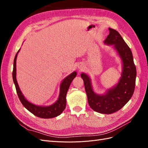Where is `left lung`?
I'll use <instances>...</instances> for the list:
<instances>
[{
  "label": "left lung",
  "instance_id": "left-lung-1",
  "mask_svg": "<svg viewBox=\"0 0 148 148\" xmlns=\"http://www.w3.org/2000/svg\"><path fill=\"white\" fill-rule=\"evenodd\" d=\"M109 34L104 42L112 44L123 62V72L119 83L105 95L94 92L88 76L82 73L88 101L91 108L97 112L110 114L115 112L127 104L132 97L135 88L136 70L130 49L116 30L109 28Z\"/></svg>",
  "mask_w": 148,
  "mask_h": 148
}]
</instances>
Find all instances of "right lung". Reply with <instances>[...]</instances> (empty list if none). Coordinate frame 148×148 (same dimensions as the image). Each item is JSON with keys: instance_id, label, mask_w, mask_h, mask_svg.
Instances as JSON below:
<instances>
[{"instance_id": "add662e5", "label": "right lung", "mask_w": 148, "mask_h": 148, "mask_svg": "<svg viewBox=\"0 0 148 148\" xmlns=\"http://www.w3.org/2000/svg\"><path fill=\"white\" fill-rule=\"evenodd\" d=\"M20 50L17 52L16 56L14 59V62H13V82L15 83L16 90L18 96L21 102V104L23 105L25 108L28 110L30 112L34 114V115L37 116L38 117L42 119H51L53 117H56L57 116L60 115V114L64 110L66 107V96L68 89L70 87V85L72 82V80L77 76V73L73 72L68 77H66L60 85V90L59 99L54 104L47 107H41L37 106L34 105L31 103L29 102L26 100L23 95L20 91L18 84L17 83V81L16 79V60L17 54Z\"/></svg>"}]
</instances>
